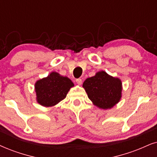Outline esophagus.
Masks as SVG:
<instances>
[{
  "label": "esophagus",
  "instance_id": "1",
  "mask_svg": "<svg viewBox=\"0 0 157 157\" xmlns=\"http://www.w3.org/2000/svg\"><path fill=\"white\" fill-rule=\"evenodd\" d=\"M76 82H77V85H82V80H81V79H77L76 80Z\"/></svg>",
  "mask_w": 157,
  "mask_h": 157
}]
</instances>
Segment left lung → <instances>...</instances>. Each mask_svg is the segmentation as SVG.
Listing matches in <instances>:
<instances>
[{
    "instance_id": "left-lung-1",
    "label": "left lung",
    "mask_w": 157,
    "mask_h": 157,
    "mask_svg": "<svg viewBox=\"0 0 157 157\" xmlns=\"http://www.w3.org/2000/svg\"><path fill=\"white\" fill-rule=\"evenodd\" d=\"M82 87L93 105L101 109H110L122 98V81L105 71H100L87 78Z\"/></svg>"
}]
</instances>
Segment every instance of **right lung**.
<instances>
[{
	"label": "right lung",
	"mask_w": 157,
	"mask_h": 157,
	"mask_svg": "<svg viewBox=\"0 0 157 157\" xmlns=\"http://www.w3.org/2000/svg\"><path fill=\"white\" fill-rule=\"evenodd\" d=\"M74 83L66 76L52 72L35 84L37 102L45 107L53 106L66 98Z\"/></svg>",
	"instance_id": "add662e5"
}]
</instances>
